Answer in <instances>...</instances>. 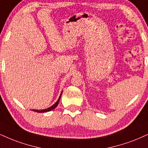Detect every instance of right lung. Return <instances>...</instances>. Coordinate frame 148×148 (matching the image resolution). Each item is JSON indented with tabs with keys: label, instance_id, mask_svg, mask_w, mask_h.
<instances>
[{
	"label": "right lung",
	"instance_id": "obj_1",
	"mask_svg": "<svg viewBox=\"0 0 148 148\" xmlns=\"http://www.w3.org/2000/svg\"><path fill=\"white\" fill-rule=\"evenodd\" d=\"M62 91L61 94H60V97H59V98H58V101H56V103H55L53 105V106H51V107H49V108H46V109H43V110H35V109H34V110H32L34 111V112H40H40H49V111L53 110L55 108L57 107V106L58 105V103H59L60 99V98H61V96H62Z\"/></svg>",
	"mask_w": 148,
	"mask_h": 148
}]
</instances>
